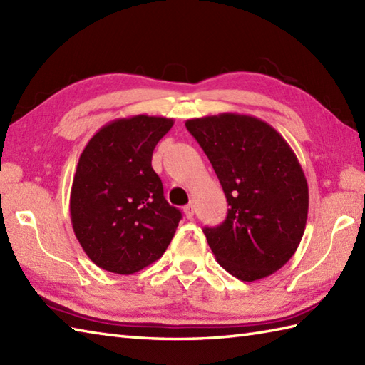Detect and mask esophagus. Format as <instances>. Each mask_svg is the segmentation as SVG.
Instances as JSON below:
<instances>
[{
	"mask_svg": "<svg viewBox=\"0 0 365 365\" xmlns=\"http://www.w3.org/2000/svg\"><path fill=\"white\" fill-rule=\"evenodd\" d=\"M183 212H185V215H187V218H188V220H191L192 216H195L196 208H195V205H192V204H188V205H185V207H183Z\"/></svg>",
	"mask_w": 365,
	"mask_h": 365,
	"instance_id": "obj_1",
	"label": "esophagus"
}]
</instances>
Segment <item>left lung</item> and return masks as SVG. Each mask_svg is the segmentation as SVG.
<instances>
[{"mask_svg": "<svg viewBox=\"0 0 365 365\" xmlns=\"http://www.w3.org/2000/svg\"><path fill=\"white\" fill-rule=\"evenodd\" d=\"M185 125L230 205L222 224L204 229L216 260L245 282L273 274L292 259L306 229L309 188L297 155L252 115L222 113Z\"/></svg>", "mask_w": 365, "mask_h": 365, "instance_id": "left-lung-1", "label": "left lung"}]
</instances>
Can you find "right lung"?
<instances>
[{
  "instance_id": "add662e5",
  "label": "right lung",
  "mask_w": 365,
  "mask_h": 365,
  "mask_svg": "<svg viewBox=\"0 0 365 365\" xmlns=\"http://www.w3.org/2000/svg\"><path fill=\"white\" fill-rule=\"evenodd\" d=\"M173 119L138 114L115 119L91 138L71 192L73 232L102 269L133 274L165 254L182 213L169 205L152 168L155 145Z\"/></svg>"
}]
</instances>
